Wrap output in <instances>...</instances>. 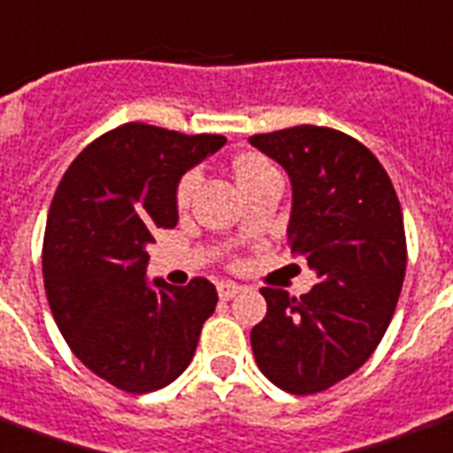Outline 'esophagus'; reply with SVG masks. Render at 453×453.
<instances>
[{
	"label": "esophagus",
	"mask_w": 453,
	"mask_h": 453,
	"mask_svg": "<svg viewBox=\"0 0 453 453\" xmlns=\"http://www.w3.org/2000/svg\"><path fill=\"white\" fill-rule=\"evenodd\" d=\"M240 289H242V285H237V282L223 280L219 285V296H220V299H223V302H230V299H233V296L237 295Z\"/></svg>",
	"instance_id": "34e87169"
}]
</instances>
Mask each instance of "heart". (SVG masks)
Instances as JSON below:
<instances>
[{
    "mask_svg": "<svg viewBox=\"0 0 453 453\" xmlns=\"http://www.w3.org/2000/svg\"><path fill=\"white\" fill-rule=\"evenodd\" d=\"M273 165L265 161L264 157H258V154H244V157L237 158V164H234V175H237V182H247L251 180V178H257V175H261V173L271 171ZM196 182H199V175H196L195 171L188 173L185 178L180 180V185H178V202L180 203H188L189 196H192V192H195Z\"/></svg>",
    "mask_w": 453,
    "mask_h": 453,
    "instance_id": "heart-1",
    "label": "heart"
}]
</instances>
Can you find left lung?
<instances>
[{
    "mask_svg": "<svg viewBox=\"0 0 453 453\" xmlns=\"http://www.w3.org/2000/svg\"><path fill=\"white\" fill-rule=\"evenodd\" d=\"M292 180L289 250L320 282L302 296L264 288L251 330L258 368L289 395H316L371 358L395 316L406 234L395 185L368 147L333 127L251 134Z\"/></svg>",
    "mask_w": 453,
    "mask_h": 453,
    "instance_id": "8db88e82",
    "label": "left lung"
}]
</instances>
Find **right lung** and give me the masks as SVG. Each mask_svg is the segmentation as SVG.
Listing matches in <instances>:
<instances>
[{"mask_svg":"<svg viewBox=\"0 0 453 453\" xmlns=\"http://www.w3.org/2000/svg\"><path fill=\"white\" fill-rule=\"evenodd\" d=\"M226 144L223 134L123 123L68 165L42 247L47 302L82 365L113 388H165L195 357L219 295L206 278L147 282V244L178 223V182Z\"/></svg>","mask_w":453,"mask_h":453,"instance_id":"add662e5","label":"right lung"}]
</instances>
